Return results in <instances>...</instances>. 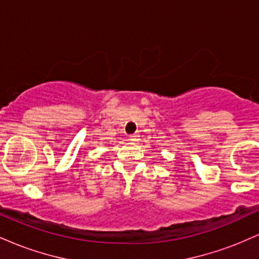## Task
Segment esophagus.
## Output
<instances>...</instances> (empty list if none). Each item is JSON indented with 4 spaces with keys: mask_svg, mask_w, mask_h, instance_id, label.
Segmentation results:
<instances>
[{
    "mask_svg": "<svg viewBox=\"0 0 259 259\" xmlns=\"http://www.w3.org/2000/svg\"><path fill=\"white\" fill-rule=\"evenodd\" d=\"M129 140H130V141H133V142L139 141L140 135H139V134H133V135H129Z\"/></svg>",
    "mask_w": 259,
    "mask_h": 259,
    "instance_id": "obj_1",
    "label": "esophagus"
}]
</instances>
